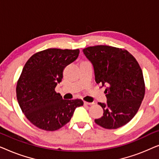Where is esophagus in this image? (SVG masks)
<instances>
[{
	"label": "esophagus",
	"mask_w": 159,
	"mask_h": 159,
	"mask_svg": "<svg viewBox=\"0 0 159 159\" xmlns=\"http://www.w3.org/2000/svg\"><path fill=\"white\" fill-rule=\"evenodd\" d=\"M84 105H88V106H90V105H93V104H94L93 102L92 103H90V102H86V101H84Z\"/></svg>",
	"instance_id": "esophagus-1"
}]
</instances>
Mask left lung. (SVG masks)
<instances>
[{"label":"left lung","instance_id":"1","mask_svg":"<svg viewBox=\"0 0 159 159\" xmlns=\"http://www.w3.org/2000/svg\"><path fill=\"white\" fill-rule=\"evenodd\" d=\"M93 66L95 80L106 88V103H98L103 114L95 122L106 129H117L129 122L145 95L143 71L134 56L126 50L108 45L83 49Z\"/></svg>","mask_w":159,"mask_h":159}]
</instances>
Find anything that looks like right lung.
I'll return each instance as SVG.
<instances>
[{
  "mask_svg": "<svg viewBox=\"0 0 159 159\" xmlns=\"http://www.w3.org/2000/svg\"><path fill=\"white\" fill-rule=\"evenodd\" d=\"M80 50L50 48L29 58L16 85L21 111L32 124L46 131H55L70 121L81 99L65 100L55 91L63 79L65 67L77 59Z\"/></svg>",
  "mask_w": 159,
  "mask_h": 159,
  "instance_id": "right-lung-1",
  "label": "right lung"
}]
</instances>
